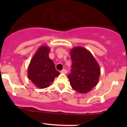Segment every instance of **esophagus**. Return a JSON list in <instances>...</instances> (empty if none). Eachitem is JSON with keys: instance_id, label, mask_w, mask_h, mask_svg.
Instances as JSON below:
<instances>
[{"instance_id": "obj_1", "label": "esophagus", "mask_w": 127, "mask_h": 127, "mask_svg": "<svg viewBox=\"0 0 127 127\" xmlns=\"http://www.w3.org/2000/svg\"><path fill=\"white\" fill-rule=\"evenodd\" d=\"M60 72L61 73V74H67V70L66 69H63L62 71H60Z\"/></svg>"}]
</instances>
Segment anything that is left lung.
Instances as JSON below:
<instances>
[{
  "instance_id": "left-lung-1",
  "label": "left lung",
  "mask_w": 127,
  "mask_h": 127,
  "mask_svg": "<svg viewBox=\"0 0 127 127\" xmlns=\"http://www.w3.org/2000/svg\"><path fill=\"white\" fill-rule=\"evenodd\" d=\"M70 55L72 64L67 77L72 88L80 93H88L99 81V64L90 51L84 47H74Z\"/></svg>"
}]
</instances>
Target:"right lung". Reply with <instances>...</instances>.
<instances>
[{"mask_svg": "<svg viewBox=\"0 0 127 127\" xmlns=\"http://www.w3.org/2000/svg\"><path fill=\"white\" fill-rule=\"evenodd\" d=\"M50 48L42 45L32 58L28 69V77L37 88L48 87L60 73L48 55Z\"/></svg>", "mask_w": 127, "mask_h": 127, "instance_id": "obj_1", "label": "right lung"}]
</instances>
